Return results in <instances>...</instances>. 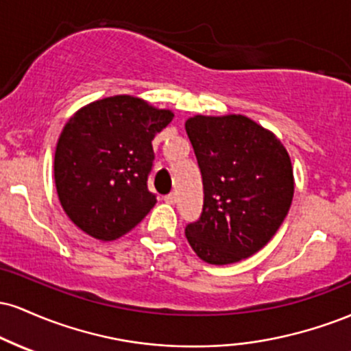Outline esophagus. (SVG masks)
Listing matches in <instances>:
<instances>
[{"label": "esophagus", "instance_id": "obj_1", "mask_svg": "<svg viewBox=\"0 0 351 351\" xmlns=\"http://www.w3.org/2000/svg\"><path fill=\"white\" fill-rule=\"evenodd\" d=\"M165 203H167V204H175L176 203V195H175V193H170V195H167V196H165Z\"/></svg>", "mask_w": 351, "mask_h": 351}]
</instances>
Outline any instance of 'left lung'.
<instances>
[{"label":"left lung","mask_w":351,"mask_h":351,"mask_svg":"<svg viewBox=\"0 0 351 351\" xmlns=\"http://www.w3.org/2000/svg\"><path fill=\"white\" fill-rule=\"evenodd\" d=\"M184 128L204 189L201 217L184 234L204 263H239L272 239L291 209V156L271 130L244 115H195Z\"/></svg>","instance_id":"obj_1"}]
</instances>
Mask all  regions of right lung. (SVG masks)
Returning <instances> with one entry per match:
<instances>
[{
    "mask_svg": "<svg viewBox=\"0 0 351 351\" xmlns=\"http://www.w3.org/2000/svg\"><path fill=\"white\" fill-rule=\"evenodd\" d=\"M173 114L134 95H114L79 108L64 125L54 156V180L66 215L99 241L132 231L155 206L147 180L152 140Z\"/></svg>",
    "mask_w": 351,
    "mask_h": 351,
    "instance_id": "right-lung-1",
    "label": "right lung"
}]
</instances>
